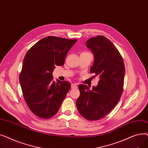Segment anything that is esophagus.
<instances>
[{
	"label": "esophagus",
	"mask_w": 148,
	"mask_h": 148,
	"mask_svg": "<svg viewBox=\"0 0 148 148\" xmlns=\"http://www.w3.org/2000/svg\"><path fill=\"white\" fill-rule=\"evenodd\" d=\"M71 88L72 89H77V85L75 83L71 84Z\"/></svg>",
	"instance_id": "34e87169"
}]
</instances>
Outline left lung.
<instances>
[{
	"mask_svg": "<svg viewBox=\"0 0 148 148\" xmlns=\"http://www.w3.org/2000/svg\"><path fill=\"white\" fill-rule=\"evenodd\" d=\"M94 54L91 73L99 77L97 86L80 84V97L76 106L83 118L97 121L104 118L117 105L123 91L125 69L118 50L108 39L102 35L92 37L86 42Z\"/></svg>",
	"mask_w": 148,
	"mask_h": 148,
	"instance_id": "obj_1",
	"label": "left lung"
}]
</instances>
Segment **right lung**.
Masks as SVG:
<instances>
[{"label": "right lung", "mask_w": 148, "mask_h": 148, "mask_svg": "<svg viewBox=\"0 0 148 148\" xmlns=\"http://www.w3.org/2000/svg\"><path fill=\"white\" fill-rule=\"evenodd\" d=\"M77 40L49 36L31 47L25 56L19 80L25 101L33 113L43 119L58 112L71 88L67 81L53 80L55 66L64 64Z\"/></svg>", "instance_id": "right-lung-1"}]
</instances>
